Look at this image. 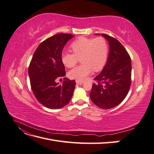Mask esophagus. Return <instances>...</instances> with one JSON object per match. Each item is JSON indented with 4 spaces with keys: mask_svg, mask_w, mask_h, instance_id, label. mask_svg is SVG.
<instances>
[{
    "mask_svg": "<svg viewBox=\"0 0 154 154\" xmlns=\"http://www.w3.org/2000/svg\"><path fill=\"white\" fill-rule=\"evenodd\" d=\"M83 82H83V81H80V80H76V83H78V84H80V85L83 84Z\"/></svg>",
    "mask_w": 154,
    "mask_h": 154,
    "instance_id": "obj_1",
    "label": "esophagus"
}]
</instances>
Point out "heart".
<instances>
[{
    "instance_id": "obj_1",
    "label": "heart",
    "mask_w": 154,
    "mask_h": 154,
    "mask_svg": "<svg viewBox=\"0 0 154 154\" xmlns=\"http://www.w3.org/2000/svg\"><path fill=\"white\" fill-rule=\"evenodd\" d=\"M74 53L64 52L62 55L63 64L68 68L76 66L82 58V65L71 70L68 73L70 78L84 80L87 76L103 68L108 57L109 46L103 37L87 38L80 37L71 45Z\"/></svg>"
}]
</instances>
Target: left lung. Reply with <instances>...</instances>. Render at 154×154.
Returning <instances> with one entry per match:
<instances>
[{"mask_svg":"<svg viewBox=\"0 0 154 154\" xmlns=\"http://www.w3.org/2000/svg\"><path fill=\"white\" fill-rule=\"evenodd\" d=\"M101 35L108 41L109 53L106 65L94 78L97 83H93L90 97L100 108L109 109L122 103L128 94L132 63L127 51L117 39L108 35Z\"/></svg>","mask_w":154,"mask_h":154,"instance_id":"1","label":"left lung"}]
</instances>
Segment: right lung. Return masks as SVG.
I'll return each mask as SVG.
<instances>
[{
    "label": "right lung",
    "mask_w": 154,
    "mask_h": 154,
    "mask_svg": "<svg viewBox=\"0 0 154 154\" xmlns=\"http://www.w3.org/2000/svg\"><path fill=\"white\" fill-rule=\"evenodd\" d=\"M73 37L71 34L59 33L46 39L37 48L30 62L31 89L36 100L48 109L62 108L72 96L75 80L64 78L62 84H59L56 80L66 76L62 53L65 45Z\"/></svg>",
    "instance_id": "obj_1"
}]
</instances>
